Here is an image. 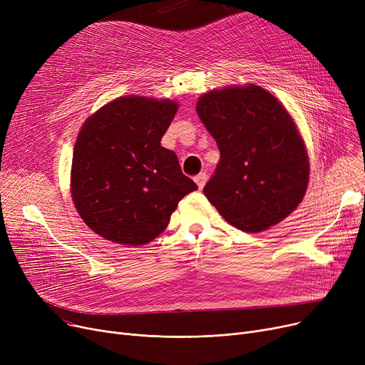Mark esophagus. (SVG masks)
Returning a JSON list of instances; mask_svg holds the SVG:
<instances>
[{"mask_svg": "<svg viewBox=\"0 0 365 365\" xmlns=\"http://www.w3.org/2000/svg\"><path fill=\"white\" fill-rule=\"evenodd\" d=\"M194 180L197 182L198 187L202 189L204 185H205V182H207V175H205V173H200V175H197V176L194 178Z\"/></svg>", "mask_w": 365, "mask_h": 365, "instance_id": "obj_1", "label": "esophagus"}]
</instances>
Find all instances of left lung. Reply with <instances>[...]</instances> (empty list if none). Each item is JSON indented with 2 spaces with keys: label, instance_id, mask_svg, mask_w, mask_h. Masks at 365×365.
<instances>
[{
  "label": "left lung",
  "instance_id": "1",
  "mask_svg": "<svg viewBox=\"0 0 365 365\" xmlns=\"http://www.w3.org/2000/svg\"><path fill=\"white\" fill-rule=\"evenodd\" d=\"M197 112L220 150L204 194L223 219L262 232L293 213L308 189L309 158L282 103L247 84L202 94Z\"/></svg>",
  "mask_w": 365,
  "mask_h": 365
}]
</instances>
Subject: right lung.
I'll return each mask as SVG.
<instances>
[{
  "label": "right lung",
  "instance_id": "add662e5",
  "mask_svg": "<svg viewBox=\"0 0 365 365\" xmlns=\"http://www.w3.org/2000/svg\"><path fill=\"white\" fill-rule=\"evenodd\" d=\"M173 101L124 96L94 112L73 146L71 194L93 232L117 244L157 238L179 201L198 189L161 139L178 112Z\"/></svg>",
  "mask_w": 365,
  "mask_h": 365
}]
</instances>
